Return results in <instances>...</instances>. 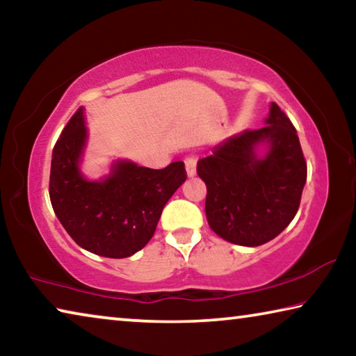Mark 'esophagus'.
Here are the masks:
<instances>
[{
  "instance_id": "esophagus-1",
  "label": "esophagus",
  "mask_w": 356,
  "mask_h": 356,
  "mask_svg": "<svg viewBox=\"0 0 356 356\" xmlns=\"http://www.w3.org/2000/svg\"><path fill=\"white\" fill-rule=\"evenodd\" d=\"M185 171L188 177L196 176V159L195 156H188V159H185Z\"/></svg>"
}]
</instances>
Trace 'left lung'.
Returning <instances> with one entry per match:
<instances>
[{"instance_id": "obj_1", "label": "left lung", "mask_w": 356, "mask_h": 356, "mask_svg": "<svg viewBox=\"0 0 356 356\" xmlns=\"http://www.w3.org/2000/svg\"><path fill=\"white\" fill-rule=\"evenodd\" d=\"M264 124L229 136L196 168L207 186L209 226L242 246L280 236L297 215L306 184V161L291 120L272 104Z\"/></svg>"}]
</instances>
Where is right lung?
Returning <instances> with one entry per match:
<instances>
[{
	"instance_id": "right-lung-1",
	"label": "right lung",
	"mask_w": 356,
	"mask_h": 356,
	"mask_svg": "<svg viewBox=\"0 0 356 356\" xmlns=\"http://www.w3.org/2000/svg\"><path fill=\"white\" fill-rule=\"evenodd\" d=\"M88 140L80 108L53 149V210L83 250L111 259L130 257L152 238L165 204L185 182V166L174 161L163 170H150L131 160H113L106 176L89 179L81 171Z\"/></svg>"
}]
</instances>
